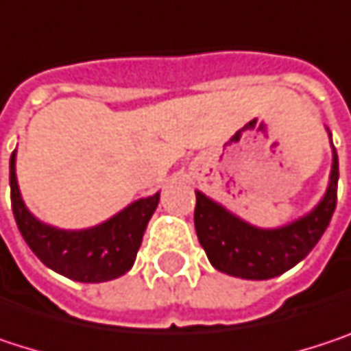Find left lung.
Instances as JSON below:
<instances>
[{
	"label": "left lung",
	"instance_id": "1",
	"mask_svg": "<svg viewBox=\"0 0 351 351\" xmlns=\"http://www.w3.org/2000/svg\"><path fill=\"white\" fill-rule=\"evenodd\" d=\"M333 148V146H331ZM337 152L323 199L307 215L276 230H262L245 223L201 191H195V230L209 262L219 272L245 280L280 276L299 264L321 240L337 203Z\"/></svg>",
	"mask_w": 351,
	"mask_h": 351
}]
</instances>
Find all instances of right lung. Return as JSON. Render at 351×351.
Returning <instances> with one entry per match:
<instances>
[{"label": "right lung", "instance_id": "right-lung-1", "mask_svg": "<svg viewBox=\"0 0 351 351\" xmlns=\"http://www.w3.org/2000/svg\"><path fill=\"white\" fill-rule=\"evenodd\" d=\"M12 211L18 230L42 264L79 282H106L125 274L158 207L160 193L138 199L107 221L87 230H58L42 223L22 201L16 178V150L10 158Z\"/></svg>", "mask_w": 351, "mask_h": 351}]
</instances>
